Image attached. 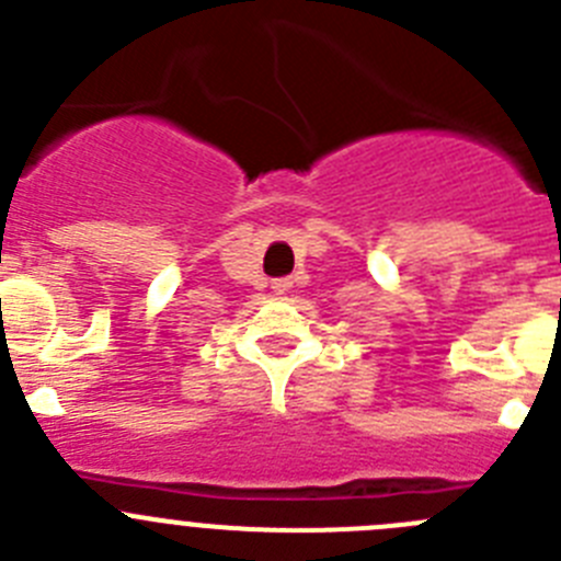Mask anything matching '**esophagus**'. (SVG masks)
<instances>
[{
  "label": "esophagus",
  "instance_id": "34e87169",
  "mask_svg": "<svg viewBox=\"0 0 561 561\" xmlns=\"http://www.w3.org/2000/svg\"><path fill=\"white\" fill-rule=\"evenodd\" d=\"M271 287H274V293H279V296H282V293L290 290L293 279H274V285H271Z\"/></svg>",
  "mask_w": 561,
  "mask_h": 561
}]
</instances>
